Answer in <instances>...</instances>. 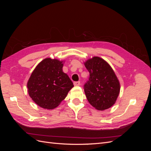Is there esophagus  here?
I'll return each instance as SVG.
<instances>
[{"instance_id": "1", "label": "esophagus", "mask_w": 151, "mask_h": 151, "mask_svg": "<svg viewBox=\"0 0 151 151\" xmlns=\"http://www.w3.org/2000/svg\"><path fill=\"white\" fill-rule=\"evenodd\" d=\"M80 81H75L74 82V86H80Z\"/></svg>"}]
</instances>
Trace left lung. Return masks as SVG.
<instances>
[{"label":"left lung","mask_w":151,"mask_h":151,"mask_svg":"<svg viewBox=\"0 0 151 151\" xmlns=\"http://www.w3.org/2000/svg\"><path fill=\"white\" fill-rule=\"evenodd\" d=\"M89 72L84 89L89 103L98 110L115 104L120 93V83L112 68L101 58L94 57L84 63Z\"/></svg>","instance_id":"1"}]
</instances>
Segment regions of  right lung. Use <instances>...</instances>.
<instances>
[{"instance_id":"right-lung-1","label":"right lung","mask_w":151,"mask_h":151,"mask_svg":"<svg viewBox=\"0 0 151 151\" xmlns=\"http://www.w3.org/2000/svg\"><path fill=\"white\" fill-rule=\"evenodd\" d=\"M62 67V62L47 58L32 72L27 87L29 96L39 106L48 109L57 107L74 87Z\"/></svg>"}]
</instances>
